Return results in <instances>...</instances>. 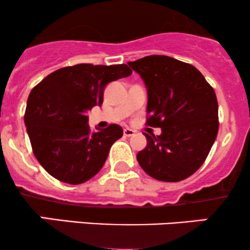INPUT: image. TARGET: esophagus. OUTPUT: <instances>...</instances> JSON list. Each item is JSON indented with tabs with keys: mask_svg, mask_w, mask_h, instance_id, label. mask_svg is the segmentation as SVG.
I'll return each instance as SVG.
<instances>
[{
	"mask_svg": "<svg viewBox=\"0 0 250 250\" xmlns=\"http://www.w3.org/2000/svg\"><path fill=\"white\" fill-rule=\"evenodd\" d=\"M134 133H136V131L131 130V128H125V130H124V136L125 137H132V136H134Z\"/></svg>",
	"mask_w": 250,
	"mask_h": 250,
	"instance_id": "34e87169",
	"label": "esophagus"
}]
</instances>
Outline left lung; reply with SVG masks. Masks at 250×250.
<instances>
[{
  "label": "left lung",
  "mask_w": 250,
  "mask_h": 250,
  "mask_svg": "<svg viewBox=\"0 0 250 250\" xmlns=\"http://www.w3.org/2000/svg\"><path fill=\"white\" fill-rule=\"evenodd\" d=\"M147 89L146 123L160 127L137 154L149 177L166 183L188 178L205 163L219 130L218 101L196 67L168 56L128 62Z\"/></svg>",
  "instance_id": "8db88e82"
}]
</instances>
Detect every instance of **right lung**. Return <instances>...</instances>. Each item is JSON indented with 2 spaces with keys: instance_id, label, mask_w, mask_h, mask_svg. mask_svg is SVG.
Returning <instances> with one entry per match:
<instances>
[{
  "instance_id": "add662e5",
  "label": "right lung",
  "mask_w": 250,
  "mask_h": 250,
  "mask_svg": "<svg viewBox=\"0 0 250 250\" xmlns=\"http://www.w3.org/2000/svg\"><path fill=\"white\" fill-rule=\"evenodd\" d=\"M131 73L126 64H77L56 70L31 90L24 113L26 132L35 157L50 175L78 185L101 171L123 128L111 124L91 132L86 113L103 104L108 83Z\"/></svg>"
}]
</instances>
